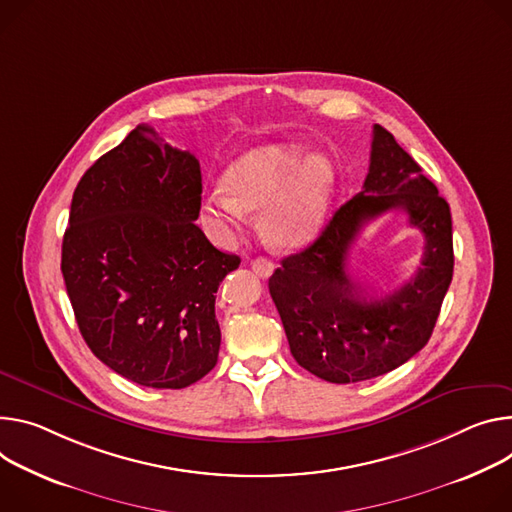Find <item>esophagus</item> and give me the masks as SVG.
<instances>
[{
    "instance_id": "34e87169",
    "label": "esophagus",
    "mask_w": 512,
    "mask_h": 512,
    "mask_svg": "<svg viewBox=\"0 0 512 512\" xmlns=\"http://www.w3.org/2000/svg\"><path fill=\"white\" fill-rule=\"evenodd\" d=\"M251 265L259 277H269L273 273V261H269L267 257H257V259H253Z\"/></svg>"
}]
</instances>
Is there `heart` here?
Returning a JSON list of instances; mask_svg holds the SVG:
<instances>
[{
  "label": "heart",
  "instance_id": "obj_1",
  "mask_svg": "<svg viewBox=\"0 0 512 512\" xmlns=\"http://www.w3.org/2000/svg\"><path fill=\"white\" fill-rule=\"evenodd\" d=\"M337 192V171L322 155L296 145H263L232 161L222 175V188L204 198L208 222L228 235L261 210V235L277 249L310 243L329 218Z\"/></svg>",
  "mask_w": 512,
  "mask_h": 512
}]
</instances>
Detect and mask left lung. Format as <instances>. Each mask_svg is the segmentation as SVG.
I'll use <instances>...</instances> for the list:
<instances>
[{"label":"left lung","instance_id":"1","mask_svg":"<svg viewBox=\"0 0 512 512\" xmlns=\"http://www.w3.org/2000/svg\"><path fill=\"white\" fill-rule=\"evenodd\" d=\"M406 211L426 237L422 267L396 293L369 297L346 273L348 249L362 224ZM453 277L449 204L418 163L380 124L371 138L363 190L343 204L300 253L269 277L294 359L320 380L353 384L388 374L421 351L435 329Z\"/></svg>","mask_w":512,"mask_h":512}]
</instances>
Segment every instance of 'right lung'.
<instances>
[{
	"instance_id": "right-lung-1",
	"label": "right lung",
	"mask_w": 512,
	"mask_h": 512,
	"mask_svg": "<svg viewBox=\"0 0 512 512\" xmlns=\"http://www.w3.org/2000/svg\"><path fill=\"white\" fill-rule=\"evenodd\" d=\"M200 161L138 124L77 183L61 271L87 347L122 378L179 390L218 361L214 302L237 255L196 224Z\"/></svg>"
}]
</instances>
